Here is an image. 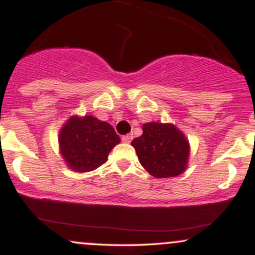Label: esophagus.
Masks as SVG:
<instances>
[{"instance_id":"34e87169","label":"esophagus","mask_w":255,"mask_h":255,"mask_svg":"<svg viewBox=\"0 0 255 255\" xmlns=\"http://www.w3.org/2000/svg\"><path fill=\"white\" fill-rule=\"evenodd\" d=\"M121 140L126 144H129V142L133 140V134H127V135H124L121 137Z\"/></svg>"}]
</instances>
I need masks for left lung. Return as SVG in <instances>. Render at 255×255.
<instances>
[{"mask_svg":"<svg viewBox=\"0 0 255 255\" xmlns=\"http://www.w3.org/2000/svg\"><path fill=\"white\" fill-rule=\"evenodd\" d=\"M139 162L152 176L168 178L182 174L188 160V141L176 127L150 122L142 135L131 141Z\"/></svg>","mask_w":255,"mask_h":255,"instance_id":"1","label":"left lung"}]
</instances>
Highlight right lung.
<instances>
[{"instance_id":"1","label":"right lung","mask_w":255,"mask_h":255,"mask_svg":"<svg viewBox=\"0 0 255 255\" xmlns=\"http://www.w3.org/2000/svg\"><path fill=\"white\" fill-rule=\"evenodd\" d=\"M119 142L115 129L93 116H73L60 133L61 153L69 168L78 172L92 171L104 164Z\"/></svg>"}]
</instances>
